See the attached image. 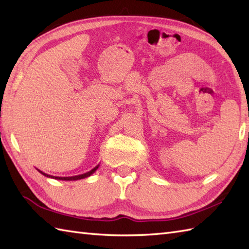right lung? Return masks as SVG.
Here are the masks:
<instances>
[{
  "mask_svg": "<svg viewBox=\"0 0 249 249\" xmlns=\"http://www.w3.org/2000/svg\"><path fill=\"white\" fill-rule=\"evenodd\" d=\"M98 167H99V165H97L96 167L93 168L91 171H89V172H87V173H83V174H80V176H75V177H64V178H61V177H52V176H49V174H47V173H45V172H43V171L38 170V169H37V170H38L41 174H43V176H45V177H47V178H55V179H62V181H77V179L86 178H89V176H92V174H93L95 171L97 170Z\"/></svg>",
  "mask_w": 249,
  "mask_h": 249,
  "instance_id": "add662e5",
  "label": "right lung"
}]
</instances>
